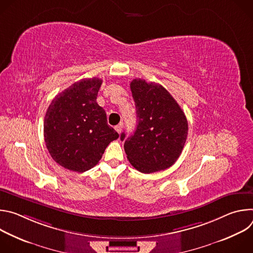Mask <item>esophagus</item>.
Masks as SVG:
<instances>
[{
  "mask_svg": "<svg viewBox=\"0 0 253 253\" xmlns=\"http://www.w3.org/2000/svg\"><path fill=\"white\" fill-rule=\"evenodd\" d=\"M122 127H123L122 124H118L117 126H115V130L120 134L122 132Z\"/></svg>",
  "mask_w": 253,
  "mask_h": 253,
  "instance_id": "1",
  "label": "esophagus"
}]
</instances>
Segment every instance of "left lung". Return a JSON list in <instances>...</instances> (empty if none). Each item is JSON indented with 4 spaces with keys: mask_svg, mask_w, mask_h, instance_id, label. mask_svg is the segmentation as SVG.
I'll return each mask as SVG.
<instances>
[{
    "mask_svg": "<svg viewBox=\"0 0 253 253\" xmlns=\"http://www.w3.org/2000/svg\"><path fill=\"white\" fill-rule=\"evenodd\" d=\"M136 107L137 127L125 139L124 150L134 168L153 173L172 166L181 154L188 134L184 112L160 84L134 79L130 84Z\"/></svg>",
    "mask_w": 253,
    "mask_h": 253,
    "instance_id": "obj_1",
    "label": "left lung"
}]
</instances>
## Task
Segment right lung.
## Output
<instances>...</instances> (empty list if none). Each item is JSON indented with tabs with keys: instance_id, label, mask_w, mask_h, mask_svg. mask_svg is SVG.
<instances>
[{
	"instance_id": "obj_1",
	"label": "right lung",
	"mask_w": 253,
	"mask_h": 253,
	"mask_svg": "<svg viewBox=\"0 0 253 253\" xmlns=\"http://www.w3.org/2000/svg\"><path fill=\"white\" fill-rule=\"evenodd\" d=\"M99 78L82 79L57 95L48 107L44 138L52 158L62 167L85 172L102 158L119 134L107 124L106 112L96 102Z\"/></svg>"
}]
</instances>
